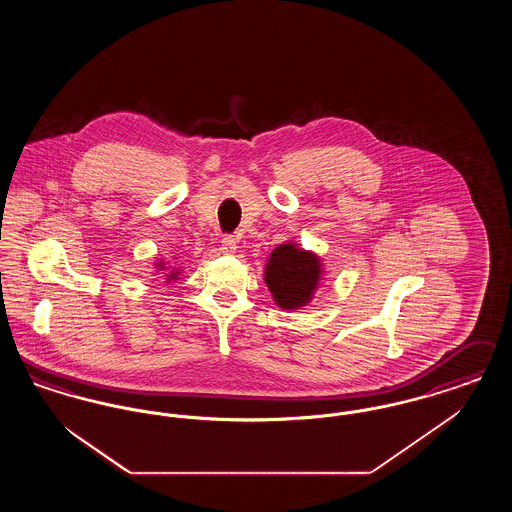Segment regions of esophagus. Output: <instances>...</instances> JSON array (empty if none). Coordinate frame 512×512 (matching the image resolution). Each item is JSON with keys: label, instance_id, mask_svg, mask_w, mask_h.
<instances>
[{"label": "esophagus", "instance_id": "esophagus-1", "mask_svg": "<svg viewBox=\"0 0 512 512\" xmlns=\"http://www.w3.org/2000/svg\"><path fill=\"white\" fill-rule=\"evenodd\" d=\"M220 245H222V251H224V253H234V251L238 249V238L232 236V234H226V236H222Z\"/></svg>", "mask_w": 512, "mask_h": 512}]
</instances>
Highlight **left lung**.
Returning <instances> with one entry per match:
<instances>
[{
    "instance_id": "left-lung-1",
    "label": "left lung",
    "mask_w": 512,
    "mask_h": 512,
    "mask_svg": "<svg viewBox=\"0 0 512 512\" xmlns=\"http://www.w3.org/2000/svg\"><path fill=\"white\" fill-rule=\"evenodd\" d=\"M318 276L320 265L313 253L284 244L270 253L265 282L282 309H297L311 299Z\"/></svg>"
}]
</instances>
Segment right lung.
Wrapping results in <instances>:
<instances>
[{
    "label": "right lung",
    "instance_id": "right-lung-1",
    "mask_svg": "<svg viewBox=\"0 0 512 512\" xmlns=\"http://www.w3.org/2000/svg\"><path fill=\"white\" fill-rule=\"evenodd\" d=\"M172 276H174V274H171V276H169V278H172Z\"/></svg>",
    "mask_w": 512,
    "mask_h": 512
}]
</instances>
